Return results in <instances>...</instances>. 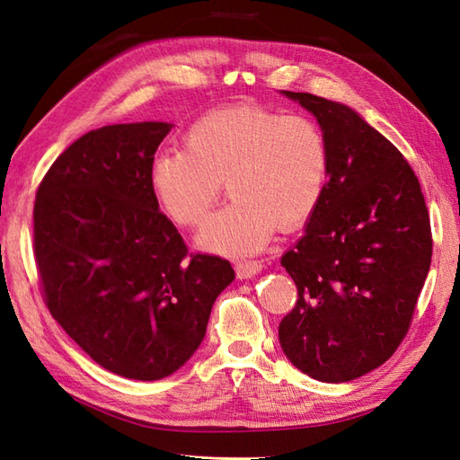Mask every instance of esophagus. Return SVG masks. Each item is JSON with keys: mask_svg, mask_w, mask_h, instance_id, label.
Masks as SVG:
<instances>
[{"mask_svg": "<svg viewBox=\"0 0 460 460\" xmlns=\"http://www.w3.org/2000/svg\"><path fill=\"white\" fill-rule=\"evenodd\" d=\"M262 270V264L259 261H240L235 262V274H238L240 280L245 278H252Z\"/></svg>", "mask_w": 460, "mask_h": 460, "instance_id": "34e87169", "label": "esophagus"}]
</instances>
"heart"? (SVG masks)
<instances>
[{
    "instance_id": "obj_1",
    "label": "heart",
    "mask_w": 460,
    "mask_h": 460,
    "mask_svg": "<svg viewBox=\"0 0 460 460\" xmlns=\"http://www.w3.org/2000/svg\"><path fill=\"white\" fill-rule=\"evenodd\" d=\"M328 142L305 115L261 105L217 109L191 124L184 147L151 163V186L178 225L196 228L218 201H232L199 234V243L228 255L255 253L276 226L296 230L311 218L328 180Z\"/></svg>"
}]
</instances>
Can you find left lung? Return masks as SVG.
Wrapping results in <instances>:
<instances>
[{"instance_id":"obj_1","label":"left lung","mask_w":460,"mask_h":460,"mask_svg":"<svg viewBox=\"0 0 460 460\" xmlns=\"http://www.w3.org/2000/svg\"><path fill=\"white\" fill-rule=\"evenodd\" d=\"M328 142V182L282 257L297 303L278 326L303 374L340 384L378 368L407 336L431 262L426 201L411 164L343 103L286 92Z\"/></svg>"}]
</instances>
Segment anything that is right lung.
Here are the masks:
<instances>
[{"mask_svg": "<svg viewBox=\"0 0 460 460\" xmlns=\"http://www.w3.org/2000/svg\"><path fill=\"white\" fill-rule=\"evenodd\" d=\"M169 122L111 124L68 146L34 203V257L51 316L105 370L161 380L196 353L234 278L188 253L159 211L151 163Z\"/></svg>", "mask_w": 460, "mask_h": 460, "instance_id": "right-lung-1", "label": "right lung"}]
</instances>
